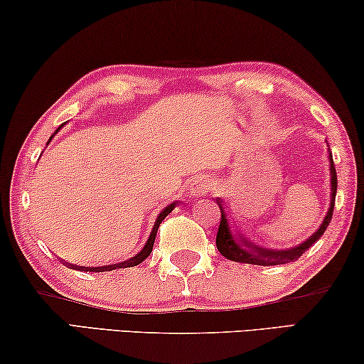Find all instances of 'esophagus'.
I'll return each instance as SVG.
<instances>
[{
    "label": "esophagus",
    "instance_id": "34e87169",
    "mask_svg": "<svg viewBox=\"0 0 364 364\" xmlns=\"http://www.w3.org/2000/svg\"><path fill=\"white\" fill-rule=\"evenodd\" d=\"M208 189H210V181H208L204 178V180H198L194 181L193 184V193L198 194V196H200V194H204Z\"/></svg>",
    "mask_w": 364,
    "mask_h": 364
}]
</instances>
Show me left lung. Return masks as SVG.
<instances>
[{
  "label": "left lung",
  "mask_w": 364,
  "mask_h": 364,
  "mask_svg": "<svg viewBox=\"0 0 364 364\" xmlns=\"http://www.w3.org/2000/svg\"><path fill=\"white\" fill-rule=\"evenodd\" d=\"M330 176H332L330 178V180H332V200H330L328 213L325 215L321 229H318L312 237H309L306 242L301 243V245L289 248V250H269V248H262L255 245L253 242L247 240L245 237H242V234H238V238H234L230 234L229 222H227L224 208H222L219 200L220 224L215 237L217 250L224 255L227 259H232V262L258 264V267H274V264H284V263H291V262H296V259H299V257H302V253H306L307 248H311L314 243L323 235L325 229H327L330 220H332L335 196H337V170H335L333 166L332 154H330Z\"/></svg>",
  "instance_id": "8db88e82"
}]
</instances>
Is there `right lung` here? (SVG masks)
<instances>
[{"mask_svg":"<svg viewBox=\"0 0 364 364\" xmlns=\"http://www.w3.org/2000/svg\"><path fill=\"white\" fill-rule=\"evenodd\" d=\"M52 137H53V135H52ZM52 137H50V140H52ZM176 204H178V203H173V204L168 205V208H165L164 210H161L160 215L156 217V222H155V225H154V230H151V234H150V237H149L147 243H145V247L142 248V252L137 253V255H135V257H132V258H129L127 262L116 263V264H107V267H95V268L77 267V264H70V263H68V267H70V268H73V269H80V271H97V273H101V271H112V269H119V268L137 267V264L142 263L144 259L147 258L149 255L151 253V248H154V242H155V237H156V230H159V227H160V224H161V220H164L165 217H166L168 214H170L173 209H175V205H176Z\"/></svg>","mask_w":364,"mask_h":364,"instance_id":"add662e5","label":"right lung"}]
</instances>
